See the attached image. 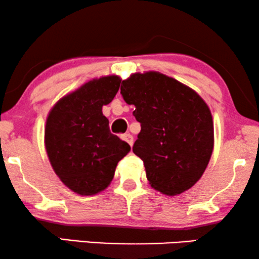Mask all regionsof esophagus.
Wrapping results in <instances>:
<instances>
[{"label": "esophagus", "instance_id": "obj_1", "mask_svg": "<svg viewBox=\"0 0 259 259\" xmlns=\"http://www.w3.org/2000/svg\"><path fill=\"white\" fill-rule=\"evenodd\" d=\"M121 138H122V140H125L126 143L130 145V146H132V145H133V137L131 136L130 133H126V134H123V136H122Z\"/></svg>", "mask_w": 259, "mask_h": 259}]
</instances>
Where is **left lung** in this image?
I'll return each instance as SVG.
<instances>
[{"label": "left lung", "mask_w": 259, "mask_h": 259, "mask_svg": "<svg viewBox=\"0 0 259 259\" xmlns=\"http://www.w3.org/2000/svg\"><path fill=\"white\" fill-rule=\"evenodd\" d=\"M141 131L133 152L144 161L151 186L176 196L196 184L213 150V121L193 90L157 72L132 74L120 88Z\"/></svg>", "instance_id": "obj_1"}]
</instances>
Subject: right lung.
<instances>
[{"instance_id": "add662e5", "label": "right lung", "mask_w": 259, "mask_h": 259, "mask_svg": "<svg viewBox=\"0 0 259 259\" xmlns=\"http://www.w3.org/2000/svg\"><path fill=\"white\" fill-rule=\"evenodd\" d=\"M119 76L94 79L66 95L49 113L45 144L49 161L61 182L81 196L105 190L118 162L131 151L111 133L102 106L120 87Z\"/></svg>"}]
</instances>
